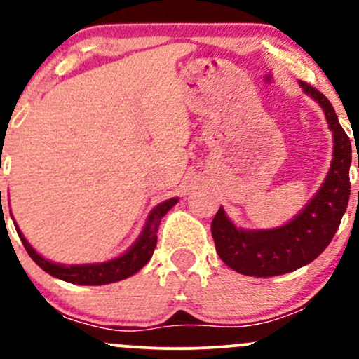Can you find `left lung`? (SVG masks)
I'll return each mask as SVG.
<instances>
[{
  "label": "left lung",
  "instance_id": "obj_1",
  "mask_svg": "<svg viewBox=\"0 0 359 359\" xmlns=\"http://www.w3.org/2000/svg\"><path fill=\"white\" fill-rule=\"evenodd\" d=\"M299 86L324 111L334 142L332 162L316 196L278 228H238L219 208L211 224L217 255L229 269L248 277H277L314 262L331 243L348 208L351 142L327 97L306 82L299 81Z\"/></svg>",
  "mask_w": 359,
  "mask_h": 359
}]
</instances>
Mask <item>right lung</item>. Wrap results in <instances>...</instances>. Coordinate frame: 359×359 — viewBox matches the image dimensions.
<instances>
[{
  "label": "right lung",
  "mask_w": 359,
  "mask_h": 359,
  "mask_svg": "<svg viewBox=\"0 0 359 359\" xmlns=\"http://www.w3.org/2000/svg\"><path fill=\"white\" fill-rule=\"evenodd\" d=\"M177 203H179V197H172V199H167L163 201V203H160L158 205H155L150 211V214H148L145 226H143L142 233H140V236L135 240L133 245H131L125 253L119 255V257L101 263L62 265V263L50 262V259L43 258L42 255L36 253L34 246L27 241V238H25L23 233L20 231L15 219L13 222L25 250L28 251V255H30L36 265H39L43 271H47L48 275L64 280V282L76 283V285H106V283L119 282V280L131 277V275H135L138 270H142L143 266L147 265L156 246V233H158L160 221H162V217L165 216Z\"/></svg>",
  "instance_id": "obj_1"
}]
</instances>
